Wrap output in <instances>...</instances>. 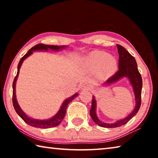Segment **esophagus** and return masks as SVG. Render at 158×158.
<instances>
[{
  "instance_id": "obj_1",
  "label": "esophagus",
  "mask_w": 158,
  "mask_h": 158,
  "mask_svg": "<svg viewBox=\"0 0 158 158\" xmlns=\"http://www.w3.org/2000/svg\"><path fill=\"white\" fill-rule=\"evenodd\" d=\"M81 90H89L91 89V87H90V85L88 84H83L81 87Z\"/></svg>"
}]
</instances>
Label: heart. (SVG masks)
I'll list each match as a JSON object with an SVG mask.
<instances>
[{
    "label": "heart",
    "instance_id": "obj_1",
    "mask_svg": "<svg viewBox=\"0 0 158 158\" xmlns=\"http://www.w3.org/2000/svg\"><path fill=\"white\" fill-rule=\"evenodd\" d=\"M82 63L88 68H101L102 75L105 77L111 75L117 68L116 59L108 53L101 52H93L89 53L83 58Z\"/></svg>",
    "mask_w": 158,
    "mask_h": 158
}]
</instances>
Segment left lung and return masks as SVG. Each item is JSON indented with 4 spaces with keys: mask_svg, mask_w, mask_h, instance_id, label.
Listing matches in <instances>:
<instances>
[{
    "mask_svg": "<svg viewBox=\"0 0 158 158\" xmlns=\"http://www.w3.org/2000/svg\"><path fill=\"white\" fill-rule=\"evenodd\" d=\"M118 52L119 54L118 70L109 79L104 83L102 85H109L119 81L123 77H126L130 82L135 98V107L134 110L124 118L118 120L114 123H106L101 121L96 114V100L93 96L92 106L90 111V114L92 119L99 126L106 128L118 127L126 124L127 123L135 116L141 106V89H142V79L138 70L137 64L135 58H134L121 45L117 44Z\"/></svg>",
    "mask_w": 158,
    "mask_h": 158,
    "instance_id": "obj_1",
    "label": "left lung"
}]
</instances>
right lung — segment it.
I'll list each match as a JSON object with an SVG mask.
<instances>
[{
    "label": "right lung",
    "mask_w": 158,
    "mask_h": 158,
    "mask_svg": "<svg viewBox=\"0 0 158 158\" xmlns=\"http://www.w3.org/2000/svg\"><path fill=\"white\" fill-rule=\"evenodd\" d=\"M68 46H65V45H63V46H56V45H47V44H38L35 45V46L31 48L30 50H28V52L26 53V54L23 56L21 58L19 63L18 64L17 66V76L15 77L14 79V81H13L12 84V102H13V106H14V108L15 111L18 114L19 116L21 118H22L24 122L28 124L31 126H33L34 127H37V128H41V129H45V128H49V127H53L57 126V125H59L61 121H63L66 112V109L67 106H68V104L71 101H73L74 98L79 95L77 93L71 96L70 98H67L61 105L59 111L57 112V114L53 116V117L49 119L46 120H39V119H35L33 118L29 117L27 116L24 112L23 111L22 109H21L20 106L19 105L18 102L17 100V98H16V82H17V80L19 76V69L21 68V66L22 65L26 58H27L29 56H31L33 52H36V51H49V49L53 50V51H59L65 49V48Z\"/></svg>",
    "instance_id": "right-lung-1"
}]
</instances>
